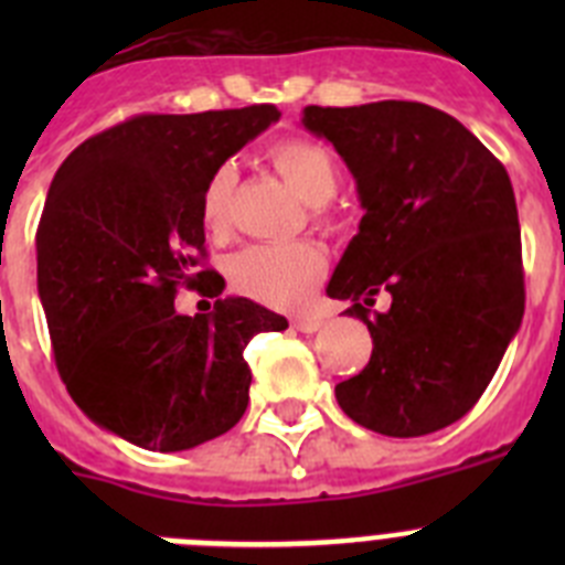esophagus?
<instances>
[{"label":"esophagus","instance_id":"esophagus-1","mask_svg":"<svg viewBox=\"0 0 565 565\" xmlns=\"http://www.w3.org/2000/svg\"><path fill=\"white\" fill-rule=\"evenodd\" d=\"M322 322H326V319H322V317H313V313H299V317L291 319V326L297 328L299 333H313V331H319V328H322Z\"/></svg>","mask_w":565,"mask_h":565}]
</instances>
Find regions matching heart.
I'll use <instances>...</instances> for the list:
<instances>
[{
    "mask_svg": "<svg viewBox=\"0 0 565 565\" xmlns=\"http://www.w3.org/2000/svg\"><path fill=\"white\" fill-rule=\"evenodd\" d=\"M271 161L277 172L297 189L299 198L313 203V217L326 223L328 212L322 203L331 201L339 186V167L331 149L311 138H286L271 149ZM234 186L237 169L232 163H223L209 174L201 194V217L212 234H223L232 223ZM326 271V252L308 239L246 246L226 263V277L234 291L274 308H294L306 302Z\"/></svg>",
    "mask_w": 565,
    "mask_h": 565,
    "instance_id": "b5f03b06",
    "label": "heart"
}]
</instances>
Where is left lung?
Returning <instances> with one entry per match:
<instances>
[{
	"label": "left lung",
	"instance_id": "obj_1",
	"mask_svg": "<svg viewBox=\"0 0 565 565\" xmlns=\"http://www.w3.org/2000/svg\"><path fill=\"white\" fill-rule=\"evenodd\" d=\"M337 147L364 217L328 297L351 299L371 362L337 384L356 424L393 438L467 416L521 328L523 257L515 192L495 154L452 115L418 102L306 107ZM379 290L392 308L370 317Z\"/></svg>",
	"mask_w": 565,
	"mask_h": 565
}]
</instances>
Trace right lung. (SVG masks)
Masks as SVG:
<instances>
[{
    "label": "right lung",
    "mask_w": 565,
    "mask_h": 565,
    "mask_svg": "<svg viewBox=\"0 0 565 565\" xmlns=\"http://www.w3.org/2000/svg\"><path fill=\"white\" fill-rule=\"evenodd\" d=\"M279 118L274 104L132 115L67 154L36 232L39 297L73 402L143 450L178 452L228 433L248 404L243 351L286 317L246 297L174 311L178 288L217 297L203 268L209 174Z\"/></svg>",
    "instance_id": "1"
}]
</instances>
